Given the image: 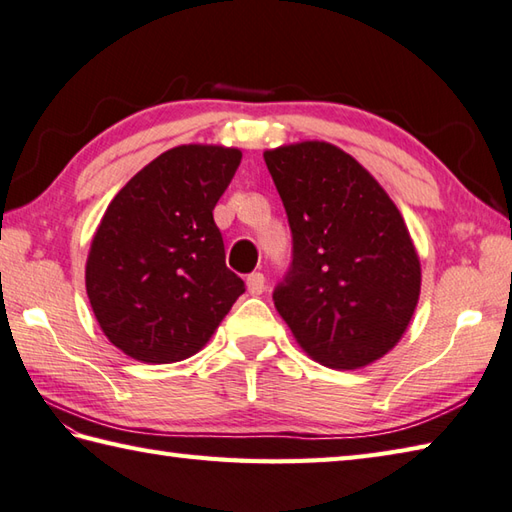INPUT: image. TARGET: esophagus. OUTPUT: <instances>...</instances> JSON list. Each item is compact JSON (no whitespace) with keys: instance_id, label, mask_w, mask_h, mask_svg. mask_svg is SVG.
<instances>
[{"instance_id":"1","label":"esophagus","mask_w":512,"mask_h":512,"mask_svg":"<svg viewBox=\"0 0 512 512\" xmlns=\"http://www.w3.org/2000/svg\"><path fill=\"white\" fill-rule=\"evenodd\" d=\"M246 286H248L250 295H262V292L266 290V277L262 273H250L246 277Z\"/></svg>"}]
</instances>
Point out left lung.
I'll use <instances>...</instances> for the list:
<instances>
[{
	"mask_svg": "<svg viewBox=\"0 0 512 512\" xmlns=\"http://www.w3.org/2000/svg\"><path fill=\"white\" fill-rule=\"evenodd\" d=\"M292 235L277 312L314 361L374 363L416 310L420 262L396 204L358 162L328 143L264 154Z\"/></svg>",
	"mask_w": 512,
	"mask_h": 512,
	"instance_id": "1",
	"label": "left lung"
}]
</instances>
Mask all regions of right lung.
I'll return each instance as SVG.
<instances>
[{"label":"right lung","instance_id":"right-lung-1","mask_svg":"<svg viewBox=\"0 0 512 512\" xmlns=\"http://www.w3.org/2000/svg\"><path fill=\"white\" fill-rule=\"evenodd\" d=\"M239 162V149H169L107 206L85 288L107 339L136 361L189 358L244 295V281L226 268L213 220Z\"/></svg>","mask_w":512,"mask_h":512}]
</instances>
